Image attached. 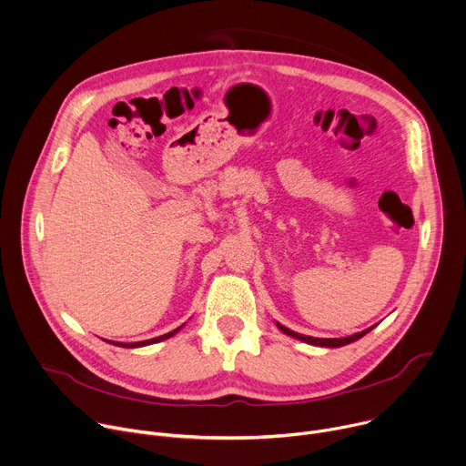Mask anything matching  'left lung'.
Segmentation results:
<instances>
[{"label": "left lung", "instance_id": "8db88e82", "mask_svg": "<svg viewBox=\"0 0 466 466\" xmlns=\"http://www.w3.org/2000/svg\"><path fill=\"white\" fill-rule=\"evenodd\" d=\"M276 326H278V329H279L281 333H285L287 337H292V339L301 340V342H305V344L319 346V348H342V346H348V344H351V342H355V340L362 339L364 335H368V333H370L377 324H375V326H371V328H368V329H364V331H360V333H355V335H351V337H344V339H315V337H307V335L294 333V331H290L289 328L281 326L279 322H276Z\"/></svg>", "mask_w": 466, "mask_h": 466}]
</instances>
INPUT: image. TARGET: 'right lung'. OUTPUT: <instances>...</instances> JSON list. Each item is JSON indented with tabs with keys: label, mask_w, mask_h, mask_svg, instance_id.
I'll list each match as a JSON object with an SVG mask.
<instances>
[{
	"label": "right lung",
	"mask_w": 466,
	"mask_h": 466,
	"mask_svg": "<svg viewBox=\"0 0 466 466\" xmlns=\"http://www.w3.org/2000/svg\"><path fill=\"white\" fill-rule=\"evenodd\" d=\"M185 326V324H183ZM183 326H179L177 329H174V331H170V333H167V335H161V337H155V339H149V340H142V342H131V344H124V342H109V344H113V346H118V348H144V346H149V344H157V342H163V340H167V339H170V337H174L176 333H179L181 329H183Z\"/></svg>",
	"instance_id": "add662e5"
}]
</instances>
